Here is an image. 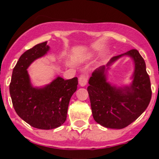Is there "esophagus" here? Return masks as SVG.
<instances>
[{"label":"esophagus","instance_id":"34e87169","mask_svg":"<svg viewBox=\"0 0 159 159\" xmlns=\"http://www.w3.org/2000/svg\"><path fill=\"white\" fill-rule=\"evenodd\" d=\"M79 85L81 86H85L86 84H87L88 81V75L86 74H81V76L79 77Z\"/></svg>","mask_w":159,"mask_h":159}]
</instances>
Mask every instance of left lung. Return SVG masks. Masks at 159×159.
Segmentation results:
<instances>
[{
    "label": "left lung",
    "mask_w": 159,
    "mask_h": 159,
    "mask_svg": "<svg viewBox=\"0 0 159 159\" xmlns=\"http://www.w3.org/2000/svg\"><path fill=\"white\" fill-rule=\"evenodd\" d=\"M124 55L132 57L135 64L129 87L112 86L106 81V67L102 66L92 74L87 88L93 119L111 129H122L134 121L147 108L152 95L146 63L137 49L114 57L107 66Z\"/></svg>",
    "instance_id": "8db88e82"
}]
</instances>
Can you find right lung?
<instances>
[{
	"mask_svg": "<svg viewBox=\"0 0 159 159\" xmlns=\"http://www.w3.org/2000/svg\"><path fill=\"white\" fill-rule=\"evenodd\" d=\"M47 42L25 51L13 68L9 85L13 108L17 115L31 126L41 129L59 127L66 120L69 103L78 89V78L64 80L57 77L44 88H34L27 69L34 60L49 51Z\"/></svg>",
	"mask_w": 159,
	"mask_h": 159,
	"instance_id": "obj_1",
	"label": "right lung"
}]
</instances>
